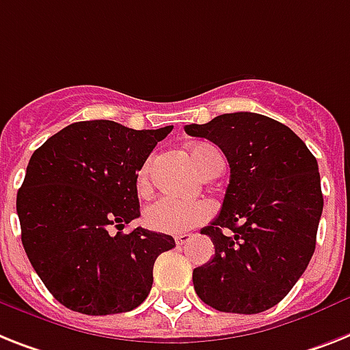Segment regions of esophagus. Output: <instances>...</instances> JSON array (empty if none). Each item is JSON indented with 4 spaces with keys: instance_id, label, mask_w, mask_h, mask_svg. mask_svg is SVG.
I'll list each match as a JSON object with an SVG mask.
<instances>
[{
    "instance_id": "esophagus-1",
    "label": "esophagus",
    "mask_w": 350,
    "mask_h": 350,
    "mask_svg": "<svg viewBox=\"0 0 350 350\" xmlns=\"http://www.w3.org/2000/svg\"><path fill=\"white\" fill-rule=\"evenodd\" d=\"M189 239H191V234H177V236H175V243H177L178 247H182V245H186Z\"/></svg>"
}]
</instances>
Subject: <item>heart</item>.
<instances>
[{"instance_id": "obj_1", "label": "heart", "mask_w": 350, "mask_h": 350, "mask_svg": "<svg viewBox=\"0 0 350 350\" xmlns=\"http://www.w3.org/2000/svg\"><path fill=\"white\" fill-rule=\"evenodd\" d=\"M215 152L216 148H213L211 144H195L189 148L191 163L202 175L206 173L211 155ZM148 187L150 163H146L137 173V189L146 191ZM213 215H215V206L207 200L184 202L172 196H161L144 209V224L157 232L182 234L206 224Z\"/></svg>"}]
</instances>
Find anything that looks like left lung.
Returning <instances> with one entry per match:
<instances>
[{"label":"left lung","instance_id":"8db88e82","mask_svg":"<svg viewBox=\"0 0 350 350\" xmlns=\"http://www.w3.org/2000/svg\"><path fill=\"white\" fill-rule=\"evenodd\" d=\"M184 130L213 141L230 166L220 215L202 229L215 258L193 270L196 295L224 313L270 310L314 252L324 207L317 159L293 130L256 112Z\"/></svg>","mask_w":350,"mask_h":350}]
</instances>
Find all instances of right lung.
Masks as SVG:
<instances>
[{
  "label": "right lung",
  "mask_w": 350,
  "mask_h": 350,
  "mask_svg": "<svg viewBox=\"0 0 350 350\" xmlns=\"http://www.w3.org/2000/svg\"><path fill=\"white\" fill-rule=\"evenodd\" d=\"M173 126L116 121L68 125L33 152L17 191L21 241L40 281L83 314L132 311L148 297L168 234L125 225L139 218L137 172Z\"/></svg>",
  "instance_id": "obj_1"
}]
</instances>
